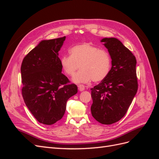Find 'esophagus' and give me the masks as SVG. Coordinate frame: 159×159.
I'll return each instance as SVG.
<instances>
[{"mask_svg":"<svg viewBox=\"0 0 159 159\" xmlns=\"http://www.w3.org/2000/svg\"><path fill=\"white\" fill-rule=\"evenodd\" d=\"M78 89L80 91H82L85 89V86L82 84H80L78 85Z\"/></svg>","mask_w":159,"mask_h":159,"instance_id":"34e87169","label":"esophagus"}]
</instances>
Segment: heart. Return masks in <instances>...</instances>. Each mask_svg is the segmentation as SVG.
Here are the masks:
<instances>
[{"label":"heart","instance_id":"b5f03b06","mask_svg":"<svg viewBox=\"0 0 159 159\" xmlns=\"http://www.w3.org/2000/svg\"><path fill=\"white\" fill-rule=\"evenodd\" d=\"M70 56H63L60 59L62 70L68 76L74 75L75 83H87L92 80L99 82L107 78L111 68V57L105 50L84 43L74 46L70 50Z\"/></svg>","mask_w":159,"mask_h":159}]
</instances>
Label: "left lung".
<instances>
[{"label": "left lung", "instance_id": "left-lung-1", "mask_svg": "<svg viewBox=\"0 0 159 159\" xmlns=\"http://www.w3.org/2000/svg\"><path fill=\"white\" fill-rule=\"evenodd\" d=\"M111 57V68L107 78L91 88V112L102 124L116 123L126 114L138 89L135 57L115 38H105Z\"/></svg>", "mask_w": 159, "mask_h": 159}]
</instances>
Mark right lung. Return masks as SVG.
<instances>
[{
	"label": "right lung",
	"instance_id": "add662e5",
	"mask_svg": "<svg viewBox=\"0 0 159 159\" xmlns=\"http://www.w3.org/2000/svg\"><path fill=\"white\" fill-rule=\"evenodd\" d=\"M66 36L42 40L24 57L21 77L24 101L40 123L51 125L63 117L66 103L78 92L61 73L60 50Z\"/></svg>",
	"mask_w": 159,
	"mask_h": 159
}]
</instances>
